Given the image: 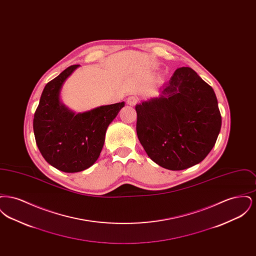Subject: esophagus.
<instances>
[{"mask_svg":"<svg viewBox=\"0 0 256 256\" xmlns=\"http://www.w3.org/2000/svg\"><path fill=\"white\" fill-rule=\"evenodd\" d=\"M136 102H137V100H136V98L134 97L130 98L128 100V104L130 106H134L136 104Z\"/></svg>","mask_w":256,"mask_h":256,"instance_id":"obj_1","label":"esophagus"}]
</instances>
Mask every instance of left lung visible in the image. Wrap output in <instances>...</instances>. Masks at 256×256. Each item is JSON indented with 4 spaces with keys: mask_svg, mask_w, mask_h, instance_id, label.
Returning a JSON list of instances; mask_svg holds the SVG:
<instances>
[{
    "mask_svg": "<svg viewBox=\"0 0 256 256\" xmlns=\"http://www.w3.org/2000/svg\"><path fill=\"white\" fill-rule=\"evenodd\" d=\"M158 92V97L135 106L141 145L150 158L168 170L198 164L213 148L220 130L214 90L193 69L180 67Z\"/></svg>",
    "mask_w": 256,
    "mask_h": 256,
    "instance_id": "8db88e82",
    "label": "left lung"
}]
</instances>
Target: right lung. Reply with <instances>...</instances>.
Instances as JSON below:
<instances>
[{
    "instance_id": "right-lung-1",
    "label": "right lung",
    "mask_w": 256,
    "mask_h": 256,
    "mask_svg": "<svg viewBox=\"0 0 256 256\" xmlns=\"http://www.w3.org/2000/svg\"><path fill=\"white\" fill-rule=\"evenodd\" d=\"M78 67H68L46 84L34 118V132L42 156L65 172L86 170L97 161L108 126L124 106L122 102L78 113L66 106L61 90Z\"/></svg>"
}]
</instances>
